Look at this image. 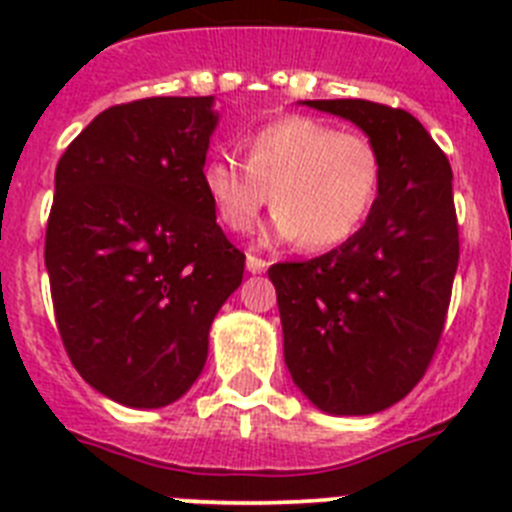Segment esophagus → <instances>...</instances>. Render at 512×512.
Returning a JSON list of instances; mask_svg holds the SVG:
<instances>
[{
    "mask_svg": "<svg viewBox=\"0 0 512 512\" xmlns=\"http://www.w3.org/2000/svg\"><path fill=\"white\" fill-rule=\"evenodd\" d=\"M266 266H269V261H264L261 256H253V253H248L246 256V269L251 271V274H261Z\"/></svg>",
    "mask_w": 512,
    "mask_h": 512,
    "instance_id": "1",
    "label": "esophagus"
}]
</instances>
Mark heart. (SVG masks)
Masks as SVG:
<instances>
[{
    "instance_id": "heart-1",
    "label": "heart",
    "mask_w": 512,
    "mask_h": 512,
    "mask_svg": "<svg viewBox=\"0 0 512 512\" xmlns=\"http://www.w3.org/2000/svg\"><path fill=\"white\" fill-rule=\"evenodd\" d=\"M243 153L246 164L230 153L202 164V189L217 223L248 233L271 194L274 230L279 238H295L302 251L348 241L382 187V156L372 140L312 117L266 122L248 135Z\"/></svg>"
}]
</instances>
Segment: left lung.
Masks as SVG:
<instances>
[{"instance_id":"1","label":"left lung","mask_w":512,"mask_h":512,"mask_svg":"<svg viewBox=\"0 0 512 512\" xmlns=\"http://www.w3.org/2000/svg\"><path fill=\"white\" fill-rule=\"evenodd\" d=\"M356 122L382 156L377 202L346 243L269 269L284 361L312 405L372 415L428 372L459 266L451 164L400 107L369 99H310Z\"/></svg>"}]
</instances>
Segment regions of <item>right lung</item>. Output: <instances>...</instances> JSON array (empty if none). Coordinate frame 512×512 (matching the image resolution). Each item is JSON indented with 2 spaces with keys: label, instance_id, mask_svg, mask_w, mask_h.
<instances>
[{
  "label": "right lung",
  "instance_id": "obj_1",
  "mask_svg": "<svg viewBox=\"0 0 512 512\" xmlns=\"http://www.w3.org/2000/svg\"><path fill=\"white\" fill-rule=\"evenodd\" d=\"M212 97L115 104L56 166L45 269L63 348L94 390L164 408L200 377L246 256L202 189Z\"/></svg>",
  "mask_w": 512,
  "mask_h": 512
}]
</instances>
